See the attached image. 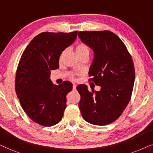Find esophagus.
<instances>
[{"mask_svg": "<svg viewBox=\"0 0 153 153\" xmlns=\"http://www.w3.org/2000/svg\"><path fill=\"white\" fill-rule=\"evenodd\" d=\"M73 89H74V90H75V89H76V85L73 84Z\"/></svg>", "mask_w": 153, "mask_h": 153, "instance_id": "obj_1", "label": "esophagus"}]
</instances>
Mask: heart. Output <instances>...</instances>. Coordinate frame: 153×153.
Returning a JSON list of instances; mask_svg holds the SVG:
<instances>
[{"label":"heart","instance_id":"obj_1","mask_svg":"<svg viewBox=\"0 0 153 153\" xmlns=\"http://www.w3.org/2000/svg\"><path fill=\"white\" fill-rule=\"evenodd\" d=\"M75 52H76L77 54H79V53H83V52L89 53V47L84 43H80L76 46Z\"/></svg>","mask_w":153,"mask_h":153}]
</instances>
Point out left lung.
I'll return each instance as SVG.
<instances>
[{
  "label": "left lung",
  "instance_id": "left-lung-1",
  "mask_svg": "<svg viewBox=\"0 0 153 153\" xmlns=\"http://www.w3.org/2000/svg\"><path fill=\"white\" fill-rule=\"evenodd\" d=\"M81 40L94 52L89 71L100 91H89L85 85L77 86L85 120L95 125H106L117 119L129 103L135 80L133 60L127 47L110 30L80 31Z\"/></svg>",
  "mask_w": 153,
  "mask_h": 153
}]
</instances>
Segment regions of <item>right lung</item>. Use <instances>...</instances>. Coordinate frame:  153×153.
<instances>
[{"label": "right lung", "instance_id": "right-lung-1", "mask_svg": "<svg viewBox=\"0 0 153 153\" xmlns=\"http://www.w3.org/2000/svg\"><path fill=\"white\" fill-rule=\"evenodd\" d=\"M78 31L43 32L28 45L18 64L15 91L24 112L44 127L59 123L66 108V95L73 85L64 81L55 85L51 71L59 68L62 52L76 39Z\"/></svg>", "mask_w": 153, "mask_h": 153}]
</instances>
